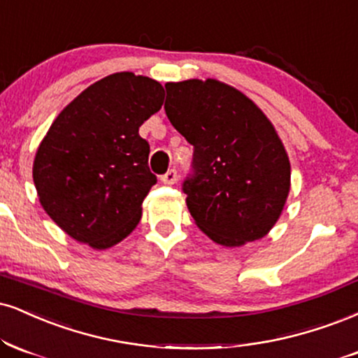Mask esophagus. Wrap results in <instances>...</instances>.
<instances>
[{
    "mask_svg": "<svg viewBox=\"0 0 358 358\" xmlns=\"http://www.w3.org/2000/svg\"><path fill=\"white\" fill-rule=\"evenodd\" d=\"M176 180H178V173H176V170H168L166 173L162 176V182L165 185H175Z\"/></svg>",
    "mask_w": 358,
    "mask_h": 358,
    "instance_id": "34e87169",
    "label": "esophagus"
}]
</instances>
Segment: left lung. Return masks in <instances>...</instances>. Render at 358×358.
Masks as SVG:
<instances>
[{"label":"left lung","mask_w":358,"mask_h":358,"mask_svg":"<svg viewBox=\"0 0 358 358\" xmlns=\"http://www.w3.org/2000/svg\"><path fill=\"white\" fill-rule=\"evenodd\" d=\"M165 88L168 120L195 148L183 192L196 227L223 247L264 238L290 192V162L272 122L240 90L218 80Z\"/></svg>","instance_id":"left-lung-1"}]
</instances>
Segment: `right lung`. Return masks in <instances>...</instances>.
I'll list each match as a JSON object with an SVG mask.
<instances>
[{"instance_id": "add662e5", "label": "right lung", "mask_w": 358, "mask_h": 358, "mask_svg": "<svg viewBox=\"0 0 358 358\" xmlns=\"http://www.w3.org/2000/svg\"><path fill=\"white\" fill-rule=\"evenodd\" d=\"M163 86L131 71L81 92L51 123L33 163L45 212L64 234L94 250L122 242L157 183L140 127L162 108Z\"/></svg>"}]
</instances>
